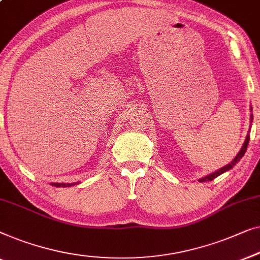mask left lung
<instances>
[{
  "instance_id": "1",
  "label": "left lung",
  "mask_w": 260,
  "mask_h": 260,
  "mask_svg": "<svg viewBox=\"0 0 260 260\" xmlns=\"http://www.w3.org/2000/svg\"><path fill=\"white\" fill-rule=\"evenodd\" d=\"M251 112H252V107H251ZM252 119H253V115L251 114V122H252ZM248 141H250V132H248V134L246 135V139H245L244 144H243V146H241V148H240V151L238 152V154H237V155L235 156V159H233L232 161L230 162V164H228V165H226V166L221 167V168H219L218 171L212 172V173H210L208 175H206V177L200 178V179H199V182H204V181H210V180H213L214 178L219 177V175H220V174L225 173V172H228V171H230V170H232L233 166L237 165V164H238V161H240V159L243 158V156H244L245 152H246V149H247Z\"/></svg>"
}]
</instances>
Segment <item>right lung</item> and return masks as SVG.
I'll list each match as a JSON object with an SVG mask.
<instances>
[{"label":"right lung","instance_id":"1","mask_svg":"<svg viewBox=\"0 0 260 260\" xmlns=\"http://www.w3.org/2000/svg\"><path fill=\"white\" fill-rule=\"evenodd\" d=\"M50 185L55 186V187H71V186L76 185V182H71V184H64V182H52Z\"/></svg>","mask_w":260,"mask_h":260}]
</instances>
